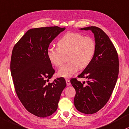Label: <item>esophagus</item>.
<instances>
[{"label": "esophagus", "instance_id": "esophagus-1", "mask_svg": "<svg viewBox=\"0 0 129 129\" xmlns=\"http://www.w3.org/2000/svg\"><path fill=\"white\" fill-rule=\"evenodd\" d=\"M66 81L67 85V86H70V84H71V83H70V80H68V79H66Z\"/></svg>", "mask_w": 129, "mask_h": 129}]
</instances>
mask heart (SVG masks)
<instances>
[{
	"instance_id": "obj_1",
	"label": "heart",
	"mask_w": 129,
	"mask_h": 129,
	"mask_svg": "<svg viewBox=\"0 0 129 129\" xmlns=\"http://www.w3.org/2000/svg\"><path fill=\"white\" fill-rule=\"evenodd\" d=\"M58 48L51 47L47 50V56L50 63L56 67L63 65L68 55V62L59 70V77L70 78L79 68L83 69L92 61L96 49L94 40L79 33H68L57 43Z\"/></svg>"
}]
</instances>
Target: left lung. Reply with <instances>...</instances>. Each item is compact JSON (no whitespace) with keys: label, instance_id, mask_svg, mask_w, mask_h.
<instances>
[{"label":"left lung","instance_id":"1","mask_svg":"<svg viewBox=\"0 0 129 129\" xmlns=\"http://www.w3.org/2000/svg\"><path fill=\"white\" fill-rule=\"evenodd\" d=\"M80 30L92 31L96 49L92 61L78 76L87 79V84L76 78L70 81L76 90L75 107L82 113L92 114L103 108L113 92L118 76V56L113 43L101 28L91 26Z\"/></svg>","mask_w":129,"mask_h":129}]
</instances>
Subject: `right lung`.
Listing matches in <instances>:
<instances>
[{
	"instance_id": "1",
	"label": "right lung",
	"mask_w": 129,
	"mask_h": 129,
	"mask_svg": "<svg viewBox=\"0 0 129 129\" xmlns=\"http://www.w3.org/2000/svg\"><path fill=\"white\" fill-rule=\"evenodd\" d=\"M65 29L58 26L30 29L13 48L10 67L15 92L26 110L36 116L44 118L54 113L66 87L63 77L46 83L55 73L47 50Z\"/></svg>"
}]
</instances>
